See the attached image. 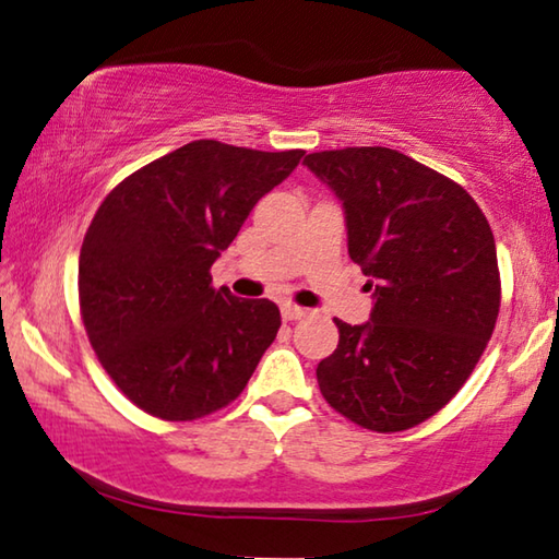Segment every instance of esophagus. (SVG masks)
Here are the masks:
<instances>
[{
    "label": "esophagus",
    "instance_id": "obj_1",
    "mask_svg": "<svg viewBox=\"0 0 559 559\" xmlns=\"http://www.w3.org/2000/svg\"><path fill=\"white\" fill-rule=\"evenodd\" d=\"M307 314H309V311L297 307V305H282V319H285V321H297V319L307 317Z\"/></svg>",
    "mask_w": 559,
    "mask_h": 559
}]
</instances>
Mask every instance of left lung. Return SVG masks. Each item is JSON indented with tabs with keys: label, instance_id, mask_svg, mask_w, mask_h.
<instances>
[{
	"label": "left lung",
	"instance_id": "left-lung-1",
	"mask_svg": "<svg viewBox=\"0 0 559 559\" xmlns=\"http://www.w3.org/2000/svg\"><path fill=\"white\" fill-rule=\"evenodd\" d=\"M344 205L348 254L373 289L370 321L338 326L317 368L326 403L373 432H403L452 400L501 307L496 240L462 186L388 146L309 154Z\"/></svg>",
	"mask_w": 559,
	"mask_h": 559
}]
</instances>
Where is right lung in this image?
<instances>
[{"instance_id": "right-lung-1", "label": "right lung", "mask_w": 559, "mask_h": 559, "mask_svg": "<svg viewBox=\"0 0 559 559\" xmlns=\"http://www.w3.org/2000/svg\"><path fill=\"white\" fill-rule=\"evenodd\" d=\"M305 152L195 140L115 186L85 233L81 314L107 376L169 423L238 397L280 331L270 299L211 285V264Z\"/></svg>"}]
</instances>
